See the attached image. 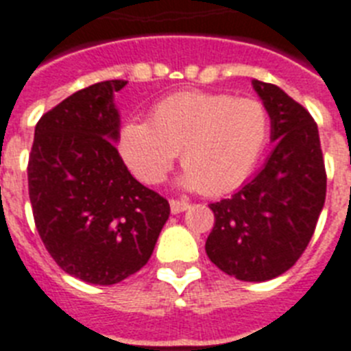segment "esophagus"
<instances>
[{
  "mask_svg": "<svg viewBox=\"0 0 351 351\" xmlns=\"http://www.w3.org/2000/svg\"><path fill=\"white\" fill-rule=\"evenodd\" d=\"M190 208V202L188 201H179V199H172L170 201V210H172L173 215H178L181 211H186Z\"/></svg>",
  "mask_w": 351,
  "mask_h": 351,
  "instance_id": "obj_1",
  "label": "esophagus"
}]
</instances>
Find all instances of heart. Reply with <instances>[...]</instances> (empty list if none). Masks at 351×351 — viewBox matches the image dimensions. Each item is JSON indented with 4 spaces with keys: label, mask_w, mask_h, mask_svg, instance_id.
Returning a JSON list of instances; mask_svg holds the SVG:
<instances>
[{
    "label": "heart",
    "mask_w": 351,
    "mask_h": 351,
    "mask_svg": "<svg viewBox=\"0 0 351 351\" xmlns=\"http://www.w3.org/2000/svg\"><path fill=\"white\" fill-rule=\"evenodd\" d=\"M269 132V112L258 100L186 89L158 100L149 121H123L117 147L145 184L163 181L181 149L182 186L219 195L253 172Z\"/></svg>",
    "instance_id": "heart-1"
}]
</instances>
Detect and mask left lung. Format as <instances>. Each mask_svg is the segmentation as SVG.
<instances>
[{
	"label": "left lung",
	"instance_id": "1",
	"mask_svg": "<svg viewBox=\"0 0 351 351\" xmlns=\"http://www.w3.org/2000/svg\"><path fill=\"white\" fill-rule=\"evenodd\" d=\"M276 147L263 169L231 199L211 202L215 224L206 254L226 274L265 282L298 262L325 206L319 130L305 107L274 84L253 80Z\"/></svg>",
	"mask_w": 351,
	"mask_h": 351
}]
</instances>
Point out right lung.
I'll list each match as a JSON object with an SVG mask.
<instances>
[{"mask_svg":"<svg viewBox=\"0 0 351 351\" xmlns=\"http://www.w3.org/2000/svg\"><path fill=\"white\" fill-rule=\"evenodd\" d=\"M106 80L40 117L28 159V193L45 247L64 273L114 285L149 262L169 201L136 181L117 149L120 114Z\"/></svg>","mask_w":351,"mask_h":351,"instance_id":"1","label":"right lung"}]
</instances>
